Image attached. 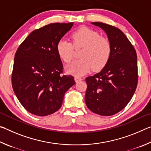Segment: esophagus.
Returning a JSON list of instances; mask_svg holds the SVG:
<instances>
[{
    "label": "esophagus",
    "instance_id": "1",
    "mask_svg": "<svg viewBox=\"0 0 151 151\" xmlns=\"http://www.w3.org/2000/svg\"><path fill=\"white\" fill-rule=\"evenodd\" d=\"M75 80L76 83H78V82H80V81H82V78L81 77H78V76H75Z\"/></svg>",
    "mask_w": 151,
    "mask_h": 151
}]
</instances>
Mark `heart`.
Returning a JSON list of instances; mask_svg holds the SVG:
<instances>
[{
	"mask_svg": "<svg viewBox=\"0 0 151 151\" xmlns=\"http://www.w3.org/2000/svg\"><path fill=\"white\" fill-rule=\"evenodd\" d=\"M72 43L61 39L58 42L57 51L60 59L69 63L73 57L74 47L76 49L83 48L80 54L81 59L71 63L66 66L68 74L82 76L88 73L92 68L99 70L103 68L111 56V47L106 39L88 27H83L71 35Z\"/></svg>",
	"mask_w": 151,
	"mask_h": 151,
	"instance_id": "1",
	"label": "heart"
}]
</instances>
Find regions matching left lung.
I'll return each mask as SVG.
<instances>
[{
  "mask_svg": "<svg viewBox=\"0 0 151 151\" xmlns=\"http://www.w3.org/2000/svg\"><path fill=\"white\" fill-rule=\"evenodd\" d=\"M91 24L105 32L111 52L103 69L86 78L85 103L94 113L111 116L127 105L136 90L137 56L133 46L121 30L101 22Z\"/></svg>",
  "mask_w": 151,
  "mask_h": 151,
  "instance_id": "8db88e82",
  "label": "left lung"
}]
</instances>
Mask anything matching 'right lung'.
Returning <instances> with one entry per match:
<instances>
[{
  "instance_id": "add662e5",
  "label": "right lung",
  "mask_w": 151,
  "mask_h": 151,
  "mask_svg": "<svg viewBox=\"0 0 151 151\" xmlns=\"http://www.w3.org/2000/svg\"><path fill=\"white\" fill-rule=\"evenodd\" d=\"M73 26L52 23L32 31L14 55L12 86L24 108L45 116L62 106L65 94L75 84L73 76L62 75L63 66L57 45Z\"/></svg>"
}]
</instances>
